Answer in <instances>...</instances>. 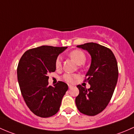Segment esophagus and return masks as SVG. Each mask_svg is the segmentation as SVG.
Here are the masks:
<instances>
[{
    "label": "esophagus",
    "mask_w": 134,
    "mask_h": 134,
    "mask_svg": "<svg viewBox=\"0 0 134 134\" xmlns=\"http://www.w3.org/2000/svg\"><path fill=\"white\" fill-rule=\"evenodd\" d=\"M68 87L70 89H71V88H72L73 87H74V86H72V85H68Z\"/></svg>",
    "instance_id": "obj_1"
}]
</instances>
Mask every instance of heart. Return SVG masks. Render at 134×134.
<instances>
[{
  "mask_svg": "<svg viewBox=\"0 0 134 134\" xmlns=\"http://www.w3.org/2000/svg\"><path fill=\"white\" fill-rule=\"evenodd\" d=\"M70 56L78 65H82V64H85V61H86V58L85 54L83 52L79 50V49H75L70 52ZM61 64L62 57L61 56H59L56 59L55 63V68L57 69H59L61 67ZM77 77V76L75 74H66L63 75V79L68 82H73Z\"/></svg>",
  "mask_w": 134,
  "mask_h": 134,
  "instance_id": "heart-1",
  "label": "heart"
}]
</instances>
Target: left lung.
I'll list each match as a JSON object with an SVG mask.
<instances>
[{
    "instance_id": "left-lung-1",
    "label": "left lung",
    "mask_w": 134,
    "mask_h": 134,
    "mask_svg": "<svg viewBox=\"0 0 134 134\" xmlns=\"http://www.w3.org/2000/svg\"><path fill=\"white\" fill-rule=\"evenodd\" d=\"M91 56V64L86 77L89 89L77 85L79 94L75 98L78 110L87 115H96L108 104L118 79V67L113 52L94 42L78 45Z\"/></svg>"
}]
</instances>
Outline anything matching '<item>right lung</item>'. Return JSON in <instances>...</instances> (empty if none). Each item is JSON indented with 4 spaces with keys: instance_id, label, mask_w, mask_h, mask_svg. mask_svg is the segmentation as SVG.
<instances>
[{
    "instance_id": "add662e5",
    "label": "right lung",
    "mask_w": 134,
    "mask_h": 134,
    "mask_svg": "<svg viewBox=\"0 0 134 134\" xmlns=\"http://www.w3.org/2000/svg\"><path fill=\"white\" fill-rule=\"evenodd\" d=\"M67 48L42 46L26 51L20 58L18 82L26 104L37 116L49 118L60 108L68 86L63 81L49 86L48 74L55 71L56 59Z\"/></svg>"
}]
</instances>
